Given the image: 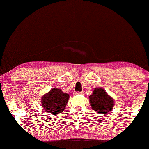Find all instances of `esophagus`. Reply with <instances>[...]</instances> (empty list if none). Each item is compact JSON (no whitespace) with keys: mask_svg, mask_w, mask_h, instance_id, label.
<instances>
[{"mask_svg":"<svg viewBox=\"0 0 149 149\" xmlns=\"http://www.w3.org/2000/svg\"><path fill=\"white\" fill-rule=\"evenodd\" d=\"M75 94H76V95H82V94H83V91H80V92H76V93H75Z\"/></svg>","mask_w":149,"mask_h":149,"instance_id":"1","label":"esophagus"}]
</instances>
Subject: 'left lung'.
<instances>
[{
	"instance_id": "1",
	"label": "left lung",
	"mask_w": 149,
	"mask_h": 149,
	"mask_svg": "<svg viewBox=\"0 0 149 149\" xmlns=\"http://www.w3.org/2000/svg\"><path fill=\"white\" fill-rule=\"evenodd\" d=\"M89 102L92 109L101 115L109 113L113 109L114 100L102 88L95 89L89 95Z\"/></svg>"
}]
</instances>
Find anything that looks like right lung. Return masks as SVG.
<instances>
[{
    "instance_id": "right-lung-1",
    "label": "right lung",
    "mask_w": 149,
    "mask_h": 149,
    "mask_svg": "<svg viewBox=\"0 0 149 149\" xmlns=\"http://www.w3.org/2000/svg\"><path fill=\"white\" fill-rule=\"evenodd\" d=\"M69 95L62 92L60 89L54 88L42 97V106L51 115L62 113L66 107Z\"/></svg>"
}]
</instances>
